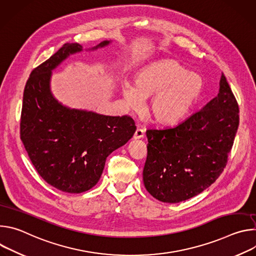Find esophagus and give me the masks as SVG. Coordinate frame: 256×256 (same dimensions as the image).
<instances>
[{
	"label": "esophagus",
	"instance_id": "obj_1",
	"mask_svg": "<svg viewBox=\"0 0 256 256\" xmlns=\"http://www.w3.org/2000/svg\"><path fill=\"white\" fill-rule=\"evenodd\" d=\"M144 132L142 128H136V132H134V138L136 140L142 138H144Z\"/></svg>",
	"mask_w": 256,
	"mask_h": 256
}]
</instances>
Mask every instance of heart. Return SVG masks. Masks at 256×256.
Segmentation results:
<instances>
[{
  "instance_id": "obj_1",
  "label": "heart",
  "mask_w": 256,
  "mask_h": 256,
  "mask_svg": "<svg viewBox=\"0 0 256 256\" xmlns=\"http://www.w3.org/2000/svg\"><path fill=\"white\" fill-rule=\"evenodd\" d=\"M202 90V78L172 60L144 66L136 75L134 85L124 82L122 87L126 103L134 110H140L144 98L153 94L149 112L161 124H173L184 120Z\"/></svg>"
}]
</instances>
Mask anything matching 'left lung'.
Wrapping results in <instances>:
<instances>
[{"mask_svg":"<svg viewBox=\"0 0 256 256\" xmlns=\"http://www.w3.org/2000/svg\"><path fill=\"white\" fill-rule=\"evenodd\" d=\"M238 126L239 106L222 74L218 95L202 110L174 128L146 132V190L169 204L202 192L226 167Z\"/></svg>","mask_w":256,"mask_h":256,"instance_id":"left-lung-1","label":"left lung"}]
</instances>
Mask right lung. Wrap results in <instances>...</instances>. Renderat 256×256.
I'll return each mask as SVG.
<instances>
[{
    "label": "right lung",
    "mask_w": 256,
    "mask_h": 256,
    "mask_svg": "<svg viewBox=\"0 0 256 256\" xmlns=\"http://www.w3.org/2000/svg\"><path fill=\"white\" fill-rule=\"evenodd\" d=\"M109 44L105 40L91 50ZM82 50L79 44H66L31 72L20 122L21 140L36 171L50 186L68 194H81L96 186L106 158L136 130L128 116H109L70 108L54 97L52 70Z\"/></svg>",
    "instance_id": "1"
}]
</instances>
